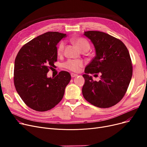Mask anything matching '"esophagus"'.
I'll list each match as a JSON object with an SVG mask.
<instances>
[{
	"label": "esophagus",
	"instance_id": "34e87169",
	"mask_svg": "<svg viewBox=\"0 0 147 147\" xmlns=\"http://www.w3.org/2000/svg\"><path fill=\"white\" fill-rule=\"evenodd\" d=\"M77 76H78V74H74V73H71V78H74V77H76Z\"/></svg>",
	"mask_w": 147,
	"mask_h": 147
}]
</instances>
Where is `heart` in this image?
I'll return each mask as SVG.
<instances>
[{"label": "heart", "instance_id": "b5f03b06", "mask_svg": "<svg viewBox=\"0 0 147 147\" xmlns=\"http://www.w3.org/2000/svg\"><path fill=\"white\" fill-rule=\"evenodd\" d=\"M73 41L82 52H87L90 49V44L85 38L83 37H76L73 38ZM64 45L65 43L64 41H61L59 43L57 47V53L58 55L63 53L64 48ZM83 65V63L81 60L69 59L63 64V67L65 68L74 72L79 71Z\"/></svg>", "mask_w": 147, "mask_h": 147}]
</instances>
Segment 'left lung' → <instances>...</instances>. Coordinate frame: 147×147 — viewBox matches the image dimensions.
Returning <instances> with one entry per match:
<instances>
[{
	"mask_svg": "<svg viewBox=\"0 0 147 147\" xmlns=\"http://www.w3.org/2000/svg\"><path fill=\"white\" fill-rule=\"evenodd\" d=\"M84 35L94 44L96 55L84 69L83 97L99 108H109L125 96L132 76L129 52L120 40L98 31L85 32ZM90 74L101 76L94 81Z\"/></svg>",
	"mask_w": 147,
	"mask_h": 147,
	"instance_id": "obj_1",
	"label": "left lung"
}]
</instances>
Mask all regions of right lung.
I'll list each match as a JSON object with an SVG mask.
<instances>
[{"mask_svg":"<svg viewBox=\"0 0 147 147\" xmlns=\"http://www.w3.org/2000/svg\"><path fill=\"white\" fill-rule=\"evenodd\" d=\"M66 34L49 32L25 44L14 64V85L24 103L37 111L52 109L63 99L71 80L68 72L61 71L55 78L47 73L57 61V45Z\"/></svg>","mask_w":147,"mask_h":147,"instance_id":"add662e5","label":"right lung"}]
</instances>
